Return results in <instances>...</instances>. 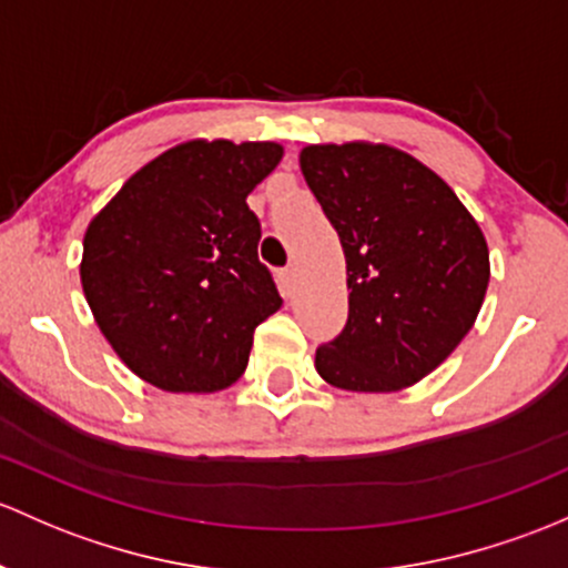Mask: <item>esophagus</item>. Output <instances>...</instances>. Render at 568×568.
Segmentation results:
<instances>
[{
	"label": "esophagus",
	"mask_w": 568,
	"mask_h": 568,
	"mask_svg": "<svg viewBox=\"0 0 568 568\" xmlns=\"http://www.w3.org/2000/svg\"><path fill=\"white\" fill-rule=\"evenodd\" d=\"M294 280H296V272H294V266H285V268H280V272H277V285H280V294H283L285 300H288V296L294 294Z\"/></svg>",
	"instance_id": "esophagus-1"
}]
</instances>
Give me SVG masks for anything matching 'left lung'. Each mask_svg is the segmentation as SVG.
Wrapping results in <instances>:
<instances>
[{
	"label": "left lung",
	"mask_w": 568,
	"mask_h": 568,
	"mask_svg": "<svg viewBox=\"0 0 568 568\" xmlns=\"http://www.w3.org/2000/svg\"><path fill=\"white\" fill-rule=\"evenodd\" d=\"M302 174L348 268L345 329L315 369L345 392H397L433 373L470 332L489 283L485 234L455 190L386 143H321Z\"/></svg>",
	"instance_id": "8db88e82"
}]
</instances>
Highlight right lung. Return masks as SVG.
<instances>
[{
	"instance_id": "obj_1",
	"label": "right lung",
	"mask_w": 568,
	"mask_h": 568,
	"mask_svg": "<svg viewBox=\"0 0 568 568\" xmlns=\"http://www.w3.org/2000/svg\"><path fill=\"white\" fill-rule=\"evenodd\" d=\"M272 141H187L135 171L83 236L81 285L100 332L165 392L239 381L253 332L277 313L247 195L274 171Z\"/></svg>"
}]
</instances>
